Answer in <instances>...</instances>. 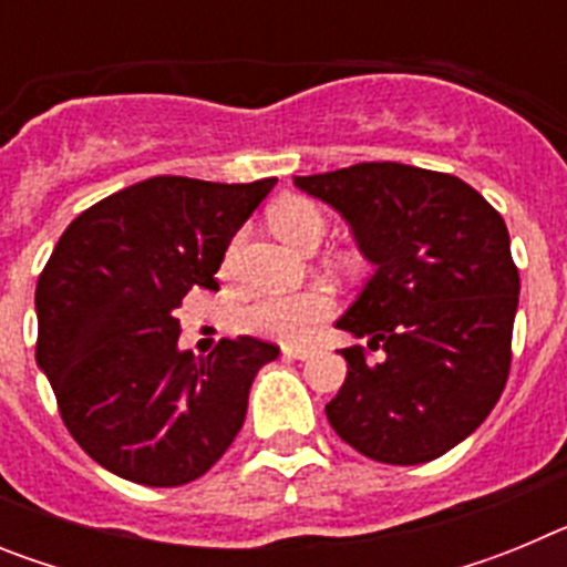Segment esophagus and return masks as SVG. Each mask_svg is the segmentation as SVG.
Wrapping results in <instances>:
<instances>
[{"label":"esophagus","instance_id":"obj_1","mask_svg":"<svg viewBox=\"0 0 567 567\" xmlns=\"http://www.w3.org/2000/svg\"><path fill=\"white\" fill-rule=\"evenodd\" d=\"M280 352H284V358H289V360H307L309 354H312V349H309V346L287 343V346H280Z\"/></svg>","mask_w":567,"mask_h":567}]
</instances>
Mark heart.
I'll use <instances>...</instances> for the list:
<instances>
[{"label":"heart","instance_id":"obj_1","mask_svg":"<svg viewBox=\"0 0 567 567\" xmlns=\"http://www.w3.org/2000/svg\"><path fill=\"white\" fill-rule=\"evenodd\" d=\"M269 227L278 238H284L295 249H315L327 235V213L309 198H284L269 209ZM238 244L235 238L224 252V275L235 269L238 258ZM334 309V298L327 287H309L295 295H264V298L249 300L247 307H240L235 315V327L240 332L258 334V338H278V340H298L329 318Z\"/></svg>","mask_w":567,"mask_h":567}]
</instances>
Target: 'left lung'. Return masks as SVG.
I'll list each match as a JSON object with an SVG mask.
<instances>
[{"instance_id":"8db88e82","label":"left lung","mask_w":567,"mask_h":567,"mask_svg":"<svg viewBox=\"0 0 567 567\" xmlns=\"http://www.w3.org/2000/svg\"><path fill=\"white\" fill-rule=\"evenodd\" d=\"M295 184L338 209L378 267L338 320L369 349L340 352L329 423L378 463L437 460L488 417L508 380L519 272L503 215L457 175L398 162Z\"/></svg>"}]
</instances>
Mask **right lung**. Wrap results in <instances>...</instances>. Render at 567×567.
<instances>
[{
    "label": "right lung",
    "instance_id": "1",
    "mask_svg": "<svg viewBox=\"0 0 567 567\" xmlns=\"http://www.w3.org/2000/svg\"><path fill=\"white\" fill-rule=\"evenodd\" d=\"M155 175L84 209L37 284V363L70 437L130 483L207 474L247 417L249 385L278 346L221 340L178 352L189 289H218L229 240L275 187Z\"/></svg>",
    "mask_w": 567,
    "mask_h": 567
}]
</instances>
